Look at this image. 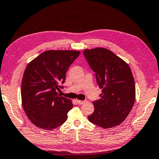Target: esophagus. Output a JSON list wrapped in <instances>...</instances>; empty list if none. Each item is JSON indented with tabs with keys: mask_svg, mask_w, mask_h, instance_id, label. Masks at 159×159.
Wrapping results in <instances>:
<instances>
[{
	"mask_svg": "<svg viewBox=\"0 0 159 159\" xmlns=\"http://www.w3.org/2000/svg\"><path fill=\"white\" fill-rule=\"evenodd\" d=\"M77 102L78 104H82L84 102V101H82V100H77Z\"/></svg>",
	"mask_w": 159,
	"mask_h": 159,
	"instance_id": "obj_1",
	"label": "esophagus"
}]
</instances>
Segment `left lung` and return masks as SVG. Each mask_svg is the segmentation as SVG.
<instances>
[{
	"mask_svg": "<svg viewBox=\"0 0 159 159\" xmlns=\"http://www.w3.org/2000/svg\"><path fill=\"white\" fill-rule=\"evenodd\" d=\"M83 54L102 89L101 98L93 102L94 111L88 119L104 129L118 126L130 113L135 101V84L130 67L106 48L87 49Z\"/></svg>",
	"mask_w": 159,
	"mask_h": 159,
	"instance_id": "1",
	"label": "left lung"
}]
</instances>
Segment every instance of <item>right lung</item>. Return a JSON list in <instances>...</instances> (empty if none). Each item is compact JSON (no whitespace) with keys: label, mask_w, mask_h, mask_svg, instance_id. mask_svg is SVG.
I'll return each mask as SVG.
<instances>
[{"label":"right lung","mask_w":159,"mask_h":159,"mask_svg":"<svg viewBox=\"0 0 159 159\" xmlns=\"http://www.w3.org/2000/svg\"><path fill=\"white\" fill-rule=\"evenodd\" d=\"M80 54L76 50H48L27 65L21 84L22 104L34 125L52 130L67 119L73 104L57 90L63 87L60 84L66 72Z\"/></svg>","instance_id":"right-lung-1"}]
</instances>
